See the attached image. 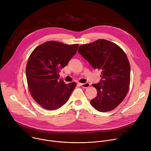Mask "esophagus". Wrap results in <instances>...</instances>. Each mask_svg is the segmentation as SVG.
<instances>
[{"instance_id": "34e87169", "label": "esophagus", "mask_w": 151, "mask_h": 151, "mask_svg": "<svg viewBox=\"0 0 151 151\" xmlns=\"http://www.w3.org/2000/svg\"><path fill=\"white\" fill-rule=\"evenodd\" d=\"M79 86H81V87H83L84 88H87L90 86V84L88 83H79Z\"/></svg>"}]
</instances>
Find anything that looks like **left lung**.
Returning <instances> with one entry per match:
<instances>
[{
	"mask_svg": "<svg viewBox=\"0 0 151 151\" xmlns=\"http://www.w3.org/2000/svg\"><path fill=\"white\" fill-rule=\"evenodd\" d=\"M78 52L93 68L101 71L99 83L92 84L98 93L90 104L101 112L113 110L129 90L130 64L125 53L115 43L103 39L81 45Z\"/></svg>",
	"mask_w": 151,
	"mask_h": 151,
	"instance_id": "obj_1",
	"label": "left lung"
}]
</instances>
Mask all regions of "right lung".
<instances>
[{
	"mask_svg": "<svg viewBox=\"0 0 151 151\" xmlns=\"http://www.w3.org/2000/svg\"><path fill=\"white\" fill-rule=\"evenodd\" d=\"M78 45H65L49 41L37 47L26 67L29 91L43 108L54 110L65 104L76 84H65L59 73L75 55Z\"/></svg>",
	"mask_w": 151,
	"mask_h": 151,
	"instance_id": "add662e5",
	"label": "right lung"
}]
</instances>
